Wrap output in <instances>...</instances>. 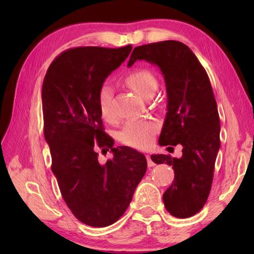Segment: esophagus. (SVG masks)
Returning a JSON list of instances; mask_svg holds the SVG:
<instances>
[{"instance_id":"obj_1","label":"esophagus","mask_w":254,"mask_h":254,"mask_svg":"<svg viewBox=\"0 0 254 254\" xmlns=\"http://www.w3.org/2000/svg\"><path fill=\"white\" fill-rule=\"evenodd\" d=\"M147 162H148V167H154L156 166V163H154L153 161H152V159H151V157L149 156V154H147Z\"/></svg>"}]
</instances>
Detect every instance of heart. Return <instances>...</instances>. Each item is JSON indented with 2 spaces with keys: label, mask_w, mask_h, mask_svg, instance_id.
<instances>
[{
  "label": "heart",
  "mask_w": 254,
  "mask_h": 254,
  "mask_svg": "<svg viewBox=\"0 0 254 254\" xmlns=\"http://www.w3.org/2000/svg\"><path fill=\"white\" fill-rule=\"evenodd\" d=\"M126 84L137 95L143 98H151L158 88V80L148 69H135L128 72L124 78ZM113 89L109 85L102 86L98 92V109L102 118L106 121L113 120L112 113ZM158 131L157 123L150 120H131L120 132L119 139L123 144L136 149H144L151 143L152 136Z\"/></svg>",
  "instance_id": "heart-1"
}]
</instances>
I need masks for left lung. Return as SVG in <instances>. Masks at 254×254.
<instances>
[{
    "label": "left lung",
    "mask_w": 254,
    "mask_h": 254,
    "mask_svg": "<svg viewBox=\"0 0 254 254\" xmlns=\"http://www.w3.org/2000/svg\"><path fill=\"white\" fill-rule=\"evenodd\" d=\"M136 60L157 65L167 89V115L160 145H183L182 158L152 154L154 163L173 167L175 179L163 203L175 217H190L204 207L213 183L220 149V117L208 75L195 54L183 42L166 40L135 47L127 66Z\"/></svg>",
    "instance_id": "1"
}]
</instances>
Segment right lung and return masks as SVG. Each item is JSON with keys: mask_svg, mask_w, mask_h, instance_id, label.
Returning <instances> with one entry per match:
<instances>
[{"mask_svg": "<svg viewBox=\"0 0 254 254\" xmlns=\"http://www.w3.org/2000/svg\"><path fill=\"white\" fill-rule=\"evenodd\" d=\"M131 50V45L68 49L50 64L42 84L44 133L51 170L71 213L89 226L105 227L117 222L147 171L142 153L113 147L97 102L105 78ZM98 147L102 151L111 148L114 158L100 164Z\"/></svg>", "mask_w": 254, "mask_h": 254, "instance_id": "right-lung-1", "label": "right lung"}]
</instances>
